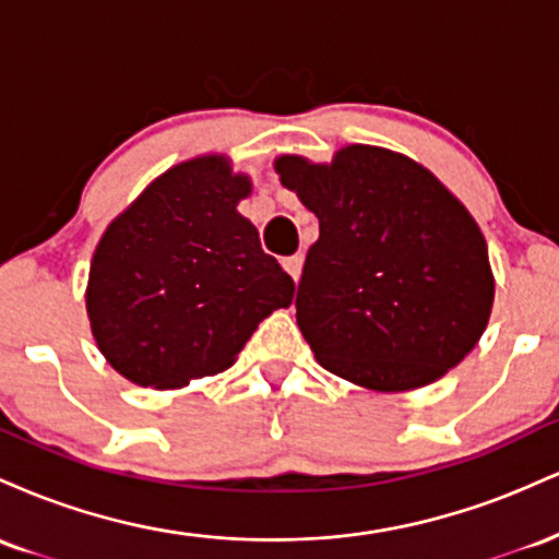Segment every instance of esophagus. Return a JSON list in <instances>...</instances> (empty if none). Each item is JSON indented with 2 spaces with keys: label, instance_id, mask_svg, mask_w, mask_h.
<instances>
[{
  "label": "esophagus",
  "instance_id": "obj_1",
  "mask_svg": "<svg viewBox=\"0 0 559 559\" xmlns=\"http://www.w3.org/2000/svg\"><path fill=\"white\" fill-rule=\"evenodd\" d=\"M301 262H305V258H301V254H292V258L284 260L286 273L292 275L294 281H299V275H301Z\"/></svg>",
  "mask_w": 559,
  "mask_h": 559
}]
</instances>
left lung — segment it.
<instances>
[{
	"instance_id": "left-lung-1",
	"label": "left lung",
	"mask_w": 559,
	"mask_h": 559,
	"mask_svg": "<svg viewBox=\"0 0 559 559\" xmlns=\"http://www.w3.org/2000/svg\"><path fill=\"white\" fill-rule=\"evenodd\" d=\"M318 215L297 323L333 376L407 391L452 370L489 323L493 275L471 213L423 165L346 146L331 165L275 163Z\"/></svg>"
}]
</instances>
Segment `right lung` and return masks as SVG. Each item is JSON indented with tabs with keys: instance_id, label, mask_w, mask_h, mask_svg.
Returning <instances> with one entry per match:
<instances>
[{
	"instance_id": "right-lung-1",
	"label": "right lung",
	"mask_w": 559,
	"mask_h": 559,
	"mask_svg": "<svg viewBox=\"0 0 559 559\" xmlns=\"http://www.w3.org/2000/svg\"><path fill=\"white\" fill-rule=\"evenodd\" d=\"M249 181L223 157L157 178L96 247L86 310L107 362L139 386L178 389L226 370L294 281L236 213Z\"/></svg>"
}]
</instances>
